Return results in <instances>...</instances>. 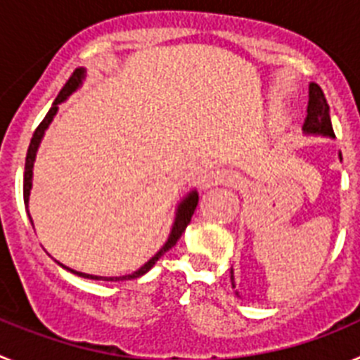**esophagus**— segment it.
Returning a JSON list of instances; mask_svg holds the SVG:
<instances>
[{"label":"esophagus","mask_w":360,"mask_h":360,"mask_svg":"<svg viewBox=\"0 0 360 360\" xmlns=\"http://www.w3.org/2000/svg\"><path fill=\"white\" fill-rule=\"evenodd\" d=\"M238 176L232 174L231 171L221 169V167H216V169H211L209 173H205L202 180L203 187H211V186H238Z\"/></svg>","instance_id":"obj_1"}]
</instances>
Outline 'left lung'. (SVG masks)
Segmentation results:
<instances>
[{"instance_id":"1","label":"left lung","mask_w":360,"mask_h":360,"mask_svg":"<svg viewBox=\"0 0 360 360\" xmlns=\"http://www.w3.org/2000/svg\"><path fill=\"white\" fill-rule=\"evenodd\" d=\"M304 131L307 133H321V135H333L332 120H330V106L328 101L324 97V91L321 86L310 84V94H308V108L307 119H304ZM232 287H234V276L231 270Z\"/></svg>"}]
</instances>
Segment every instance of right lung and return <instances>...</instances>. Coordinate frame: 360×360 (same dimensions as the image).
<instances>
[{"label":"right lung","mask_w":360,"mask_h":360,"mask_svg":"<svg viewBox=\"0 0 360 360\" xmlns=\"http://www.w3.org/2000/svg\"><path fill=\"white\" fill-rule=\"evenodd\" d=\"M82 75H84V70L77 68L75 72L70 75V79L66 81V84L63 86V90L59 91V95L56 97V101H53L52 108L49 110V113L44 115V119L41 120V124L36 128V131H34V135H32V141H30V146H28V151H27V160H25V176H23V200H25V205H28V196H30V189H32V167H34V160H36V151L37 148H39V142H41V136H43L44 129L49 128V124L52 122L53 115H56L57 111V104L63 103L66 97H68L70 94H72L75 88H77L79 84H81V79ZM196 205H198V195H196L195 191L193 193H189V196H187L186 200H184L182 203H180V207H178V214H176V219H174V225H173V231H171L169 234V240L165 241V245L162 247L160 250H158L155 256L149 259L148 263H146L144 266H141V269L136 270V272H133V274L129 276H120V278H101V276H90V274H82V272H77V270H72L68 269L70 272H73V274L81 276V278H88V279H103V281H122V279H135V278H141L142 274H146L148 270L153 269V265L160 259L162 256H164L167 250L171 249V247H174L176 245V241L180 240V236L184 234V231H186V227L189 225L191 221V216L195 214V209ZM28 218H30V214H28ZM32 221V218H30ZM65 266V265H63ZM66 269V266H65Z\"/></svg>","instance_id":"1"}]
</instances>
